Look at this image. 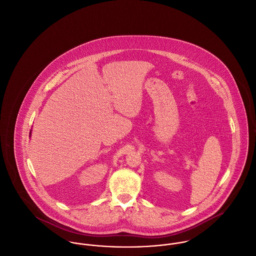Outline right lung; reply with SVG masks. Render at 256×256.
<instances>
[{
	"label": "right lung",
	"mask_w": 256,
	"mask_h": 256,
	"mask_svg": "<svg viewBox=\"0 0 256 256\" xmlns=\"http://www.w3.org/2000/svg\"><path fill=\"white\" fill-rule=\"evenodd\" d=\"M30 134H32V132H30Z\"/></svg>",
	"instance_id": "obj_1"
}]
</instances>
